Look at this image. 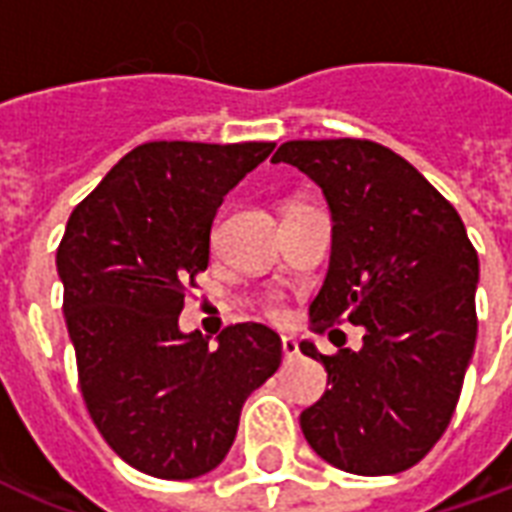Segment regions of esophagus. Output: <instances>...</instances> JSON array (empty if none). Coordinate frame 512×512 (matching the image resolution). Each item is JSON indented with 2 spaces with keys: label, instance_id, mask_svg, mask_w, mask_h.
<instances>
[{
  "label": "esophagus",
  "instance_id": "34e87169",
  "mask_svg": "<svg viewBox=\"0 0 512 512\" xmlns=\"http://www.w3.org/2000/svg\"><path fill=\"white\" fill-rule=\"evenodd\" d=\"M282 351H284V357H287V360H292V357H298V341H295V338H287V335H284V338H282Z\"/></svg>",
  "mask_w": 512,
  "mask_h": 512
}]
</instances>
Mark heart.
<instances>
[{"instance_id":"1","label":"heart","mask_w":512,"mask_h":512,"mask_svg":"<svg viewBox=\"0 0 512 512\" xmlns=\"http://www.w3.org/2000/svg\"><path fill=\"white\" fill-rule=\"evenodd\" d=\"M268 317L282 319L284 317V308L279 306V303H268Z\"/></svg>"}]
</instances>
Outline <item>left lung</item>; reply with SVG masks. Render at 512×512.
Instances as JSON below:
<instances>
[{
    "instance_id": "8db88e82",
    "label": "left lung",
    "mask_w": 512,
    "mask_h": 512,
    "mask_svg": "<svg viewBox=\"0 0 512 512\" xmlns=\"http://www.w3.org/2000/svg\"><path fill=\"white\" fill-rule=\"evenodd\" d=\"M271 161L308 174L333 212L311 330L365 327L357 351L300 343L330 384L300 413V429L338 470L403 473L438 443L462 395L478 335V252L454 206L384 144L298 139Z\"/></svg>"
}]
</instances>
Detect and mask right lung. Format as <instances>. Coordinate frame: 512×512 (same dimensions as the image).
Returning <instances> with one entry per match:
<instances>
[{
    "label": "right lung",
    "instance_id": "1",
    "mask_svg": "<svg viewBox=\"0 0 512 512\" xmlns=\"http://www.w3.org/2000/svg\"><path fill=\"white\" fill-rule=\"evenodd\" d=\"M273 142H147L74 206L58 244L66 330L93 424L139 473L187 481L225 459L241 405L282 362V338L230 325L220 346L179 333L209 265L214 214Z\"/></svg>",
    "mask_w": 512,
    "mask_h": 512
}]
</instances>
